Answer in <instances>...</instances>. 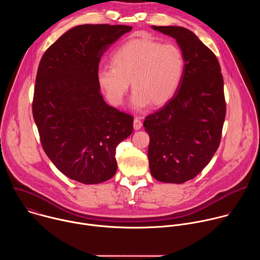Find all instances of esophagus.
I'll use <instances>...</instances> for the list:
<instances>
[{"mask_svg":"<svg viewBox=\"0 0 260 260\" xmlns=\"http://www.w3.org/2000/svg\"><path fill=\"white\" fill-rule=\"evenodd\" d=\"M142 121L140 120V118L139 117H136L135 119H134V128L136 129V131H138V129H141V127H142Z\"/></svg>","mask_w":260,"mask_h":260,"instance_id":"34e87169","label":"esophagus"}]
</instances>
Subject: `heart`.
<instances>
[{"label":"heart","instance_id":"obj_1","mask_svg":"<svg viewBox=\"0 0 260 260\" xmlns=\"http://www.w3.org/2000/svg\"><path fill=\"white\" fill-rule=\"evenodd\" d=\"M111 62L112 66L101 67L96 73L102 90L110 103L119 106L132 80L135 109L170 101L179 88L185 69L184 55L177 45L148 39L127 41L112 54Z\"/></svg>","mask_w":260,"mask_h":260}]
</instances>
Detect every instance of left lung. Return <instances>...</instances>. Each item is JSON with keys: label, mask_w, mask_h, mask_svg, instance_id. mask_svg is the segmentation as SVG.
Segmentation results:
<instances>
[{"label": "left lung", "mask_w": 260, "mask_h": 260, "mask_svg": "<svg viewBox=\"0 0 260 260\" xmlns=\"http://www.w3.org/2000/svg\"><path fill=\"white\" fill-rule=\"evenodd\" d=\"M152 28L176 39L185 69L173 98L145 117L148 159L153 178L181 184L200 174L218 149L226 113L223 77L216 55L191 30Z\"/></svg>", "instance_id": "obj_1"}]
</instances>
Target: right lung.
Instances as JSON below:
<instances>
[{"mask_svg": "<svg viewBox=\"0 0 260 260\" xmlns=\"http://www.w3.org/2000/svg\"><path fill=\"white\" fill-rule=\"evenodd\" d=\"M132 28L77 25L40 60L32 116L45 153L72 180L98 184L112 178L116 147L133 133V116L105 103L96 79L104 52Z\"/></svg>", "mask_w": 260, "mask_h": 260, "instance_id": "add662e5", "label": "right lung"}]
</instances>
